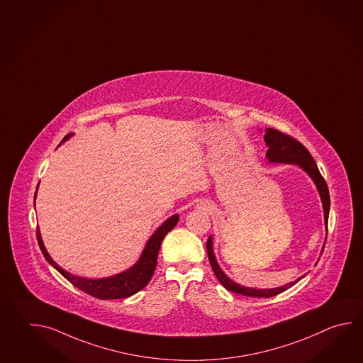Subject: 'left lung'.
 Returning <instances> with one entry per match:
<instances>
[{
    "mask_svg": "<svg viewBox=\"0 0 363 363\" xmlns=\"http://www.w3.org/2000/svg\"><path fill=\"white\" fill-rule=\"evenodd\" d=\"M265 142H267V156L270 162L275 163H291L298 164L315 182L319 194H320V199L323 203V211H325V228L328 223V212H330V193H328V187L325 184V178L322 177L320 172H319L317 164L314 162L311 152L306 150L301 142L297 141L296 138H294L292 135L287 133H283L278 129L274 128H267V134H265ZM325 250V247H323ZM322 250V252H323ZM207 253L208 259L211 262V267L213 269L217 279L220 281L222 286L226 289H229L231 292H235L243 296L251 297H273L279 295L281 292H284L286 289H291L297 281H292L286 286H281L278 289H255L243 287L240 284H237L234 281L229 279L223 272H222L217 261H216L213 250H212V239L208 238L207 240Z\"/></svg>",
    "mask_w": 363,
    "mask_h": 363,
    "instance_id": "8db88e82",
    "label": "left lung"
}]
</instances>
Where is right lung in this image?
Returning a JSON list of instances; mask_svg holds the SVG:
<instances>
[{"mask_svg":"<svg viewBox=\"0 0 363 363\" xmlns=\"http://www.w3.org/2000/svg\"><path fill=\"white\" fill-rule=\"evenodd\" d=\"M67 137L68 135L65 137V140ZM35 198H36V195H35ZM177 222L178 216H172L170 218L164 222L159 229L156 230L154 235L150 238L147 245L145 247L141 259L133 267H130L124 273L113 275L110 278H104V279H85V278H80V277L67 273L52 261L49 253L45 250L38 229L36 231V235H38V245L41 248L45 259H48V262L55 267L66 278L67 281H71L74 287L82 289L90 296L96 297L101 300H112V298H124V297L132 296L147 286L148 281H151V278H152V274L155 272L157 253L160 250L164 237L167 235V233H169L170 230L177 225Z\"/></svg>","mask_w":363,"mask_h":363,"instance_id":"obj_1","label":"right lung"}]
</instances>
